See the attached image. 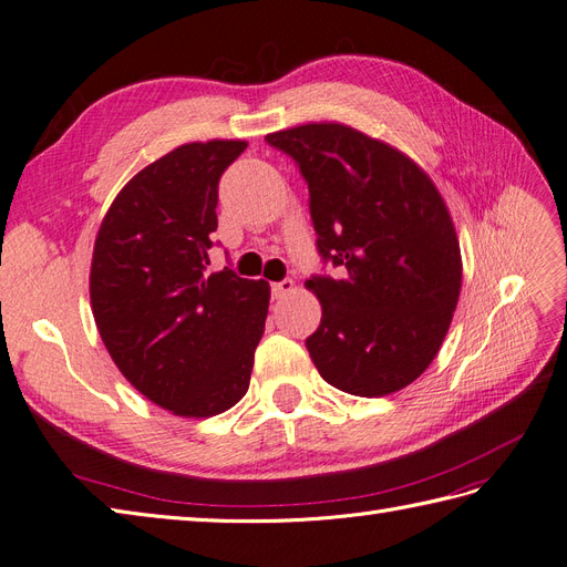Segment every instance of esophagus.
Returning a JSON list of instances; mask_svg holds the SVG:
<instances>
[{"instance_id":"esophagus-1","label":"esophagus","mask_w":567,"mask_h":567,"mask_svg":"<svg viewBox=\"0 0 567 567\" xmlns=\"http://www.w3.org/2000/svg\"><path fill=\"white\" fill-rule=\"evenodd\" d=\"M293 290H296V284L290 281V279H284V281H279V284H271V296L277 298V300L290 296V293H293Z\"/></svg>"}]
</instances>
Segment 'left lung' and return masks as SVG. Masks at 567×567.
<instances>
[{"label": "left lung", "mask_w": 567, "mask_h": 567, "mask_svg": "<svg viewBox=\"0 0 567 567\" xmlns=\"http://www.w3.org/2000/svg\"><path fill=\"white\" fill-rule=\"evenodd\" d=\"M310 186L317 248L342 277L305 281L321 302L305 340L326 383L383 398L431 367L461 293L447 203L406 153L342 123L267 134Z\"/></svg>", "instance_id": "left-lung-1"}]
</instances>
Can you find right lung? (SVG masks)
Here are the masks:
<instances>
[{
    "label": "right lung",
    "instance_id": "right-lung-1",
    "mask_svg": "<svg viewBox=\"0 0 567 567\" xmlns=\"http://www.w3.org/2000/svg\"><path fill=\"white\" fill-rule=\"evenodd\" d=\"M241 140L182 144L140 169L101 219L90 300L120 373L184 419L231 409L250 385L269 284L210 271L217 184Z\"/></svg>",
    "mask_w": 567,
    "mask_h": 567
}]
</instances>
